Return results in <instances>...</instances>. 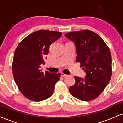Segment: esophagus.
<instances>
[{
	"label": "esophagus",
	"instance_id": "34e87169",
	"mask_svg": "<svg viewBox=\"0 0 123 123\" xmlns=\"http://www.w3.org/2000/svg\"><path fill=\"white\" fill-rule=\"evenodd\" d=\"M61 76H62V77H66V76H68L67 74H65V73H63V72L61 73Z\"/></svg>",
	"mask_w": 123,
	"mask_h": 123
}]
</instances>
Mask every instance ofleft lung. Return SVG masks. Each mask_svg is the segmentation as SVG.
<instances>
[{
	"label": "left lung",
	"instance_id": "8db88e82",
	"mask_svg": "<svg viewBox=\"0 0 123 123\" xmlns=\"http://www.w3.org/2000/svg\"><path fill=\"white\" fill-rule=\"evenodd\" d=\"M76 44V62L86 72L84 79L74 76L75 84L69 88L72 95L83 101L99 97L111 79V57L108 46L98 34L84 30L66 33Z\"/></svg>",
	"mask_w": 123,
	"mask_h": 123
}]
</instances>
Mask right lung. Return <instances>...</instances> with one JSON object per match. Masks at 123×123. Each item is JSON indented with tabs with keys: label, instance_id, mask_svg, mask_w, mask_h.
<instances>
[{
	"label": "right lung",
	"instance_id": "obj_1",
	"mask_svg": "<svg viewBox=\"0 0 123 123\" xmlns=\"http://www.w3.org/2000/svg\"><path fill=\"white\" fill-rule=\"evenodd\" d=\"M62 34L41 29L31 33L18 45L12 61V73L18 88L26 98L39 102L53 95L61 73H44L39 68L40 64L45 63L50 45Z\"/></svg>",
	"mask_w": 123,
	"mask_h": 123
}]
</instances>
